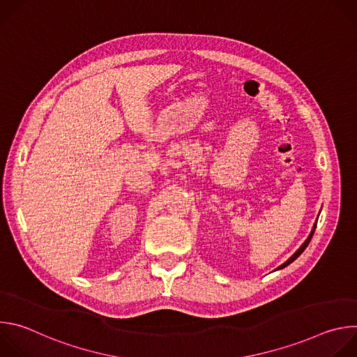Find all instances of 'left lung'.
Returning a JSON list of instances; mask_svg holds the SVG:
<instances>
[{"label": "left lung", "mask_w": 357, "mask_h": 357, "mask_svg": "<svg viewBox=\"0 0 357 357\" xmlns=\"http://www.w3.org/2000/svg\"><path fill=\"white\" fill-rule=\"evenodd\" d=\"M315 229H317V222H315V225H314V227H312V230H311L310 236L307 237V240H305V241L302 243V245H301V247H299V248H298V250H296V251L292 254V256H291V257H289V259H288V260H287L284 264H281L280 267H277L274 271H278V270H282V268H285L287 266H289L292 261H295V260H296V259L301 256V254L303 252V250L308 247V244H310V241H311V238H312V236H314V233H315Z\"/></svg>", "instance_id": "1"}]
</instances>
